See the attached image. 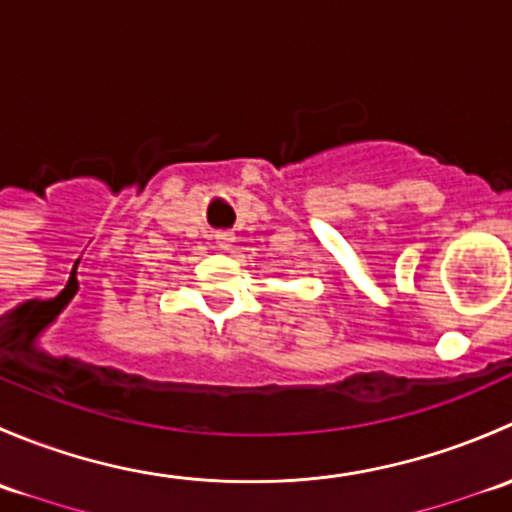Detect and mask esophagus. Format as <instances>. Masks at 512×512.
<instances>
[{"label": "esophagus", "instance_id": "1", "mask_svg": "<svg viewBox=\"0 0 512 512\" xmlns=\"http://www.w3.org/2000/svg\"><path fill=\"white\" fill-rule=\"evenodd\" d=\"M215 240H218L220 247H230V242L235 240V235H232V232H218V235H215Z\"/></svg>", "mask_w": 512, "mask_h": 512}]
</instances>
